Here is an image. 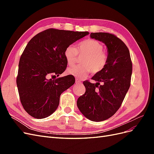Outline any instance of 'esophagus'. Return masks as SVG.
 Segmentation results:
<instances>
[{
  "label": "esophagus",
  "instance_id": "obj_1",
  "mask_svg": "<svg viewBox=\"0 0 154 154\" xmlns=\"http://www.w3.org/2000/svg\"><path fill=\"white\" fill-rule=\"evenodd\" d=\"M75 83H76V84H82V82L80 80H79L78 79H76Z\"/></svg>",
  "mask_w": 154,
  "mask_h": 154
}]
</instances>
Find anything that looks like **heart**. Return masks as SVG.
<instances>
[{
    "instance_id": "1",
    "label": "heart",
    "mask_w": 154,
    "mask_h": 154,
    "mask_svg": "<svg viewBox=\"0 0 154 154\" xmlns=\"http://www.w3.org/2000/svg\"><path fill=\"white\" fill-rule=\"evenodd\" d=\"M78 56H83L82 64L67 69V73L78 78H85L89 72L97 74L103 70L108 61V55L103 51V45L94 39H87L79 42L75 48L69 45L65 49L64 57L68 66L76 63Z\"/></svg>"
}]
</instances>
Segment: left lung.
Here are the masks:
<instances>
[{"label": "left lung", "mask_w": 154, "mask_h": 154, "mask_svg": "<svg viewBox=\"0 0 154 154\" xmlns=\"http://www.w3.org/2000/svg\"><path fill=\"white\" fill-rule=\"evenodd\" d=\"M91 37L106 45L108 61L92 78L96 83L83 82L86 91L78 97L77 106L88 119L102 122L112 117L122 105L130 86L132 63L127 46L114 34L91 32Z\"/></svg>", "instance_id": "8db88e82"}]
</instances>
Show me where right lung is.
I'll return each instance as SVG.
<instances>
[{"mask_svg":"<svg viewBox=\"0 0 154 154\" xmlns=\"http://www.w3.org/2000/svg\"><path fill=\"white\" fill-rule=\"evenodd\" d=\"M88 32L50 28L29 40L20 57L17 85L23 108L32 117L43 119L52 114L59 105L62 93L75 83L68 75L58 76L66 69L64 51Z\"/></svg>","mask_w":154,"mask_h":154,"instance_id":"1","label":"right lung"}]
</instances>
